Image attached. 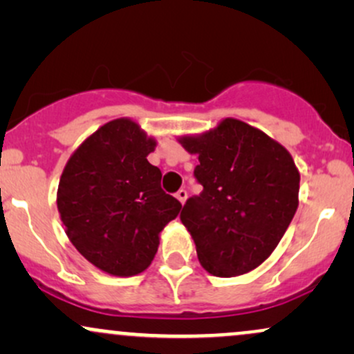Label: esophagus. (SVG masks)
I'll list each match as a JSON object with an SVG mask.
<instances>
[{
	"instance_id": "1",
	"label": "esophagus",
	"mask_w": 354,
	"mask_h": 354,
	"mask_svg": "<svg viewBox=\"0 0 354 354\" xmlns=\"http://www.w3.org/2000/svg\"><path fill=\"white\" fill-rule=\"evenodd\" d=\"M176 198H178V200H180L181 205H185L186 198H188V191H186V189H180V191H178V193H176Z\"/></svg>"
}]
</instances>
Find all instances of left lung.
Segmentation results:
<instances>
[{
    "label": "left lung",
    "instance_id": "left-lung-1",
    "mask_svg": "<svg viewBox=\"0 0 354 354\" xmlns=\"http://www.w3.org/2000/svg\"><path fill=\"white\" fill-rule=\"evenodd\" d=\"M178 141L200 161L194 176L203 191L183 206L181 223L201 266L219 278L250 273L270 258L298 208L293 158L261 129L234 118Z\"/></svg>",
    "mask_w": 354,
    "mask_h": 354
}]
</instances>
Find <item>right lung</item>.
Returning a JSON list of instances; mask_svg holds the SVG:
<instances>
[{
  "label": "right lung",
  "mask_w": 354,
  "mask_h": 354,
  "mask_svg": "<svg viewBox=\"0 0 354 354\" xmlns=\"http://www.w3.org/2000/svg\"><path fill=\"white\" fill-rule=\"evenodd\" d=\"M156 140L136 121H108L71 154L59 178L56 205L73 246L98 270L135 276L151 265L160 233L181 203L161 189V171L148 161Z\"/></svg>",
  "instance_id": "right-lung-1"
}]
</instances>
